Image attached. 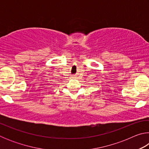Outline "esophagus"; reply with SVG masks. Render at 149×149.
<instances>
[{"label": "esophagus", "instance_id": "1", "mask_svg": "<svg viewBox=\"0 0 149 149\" xmlns=\"http://www.w3.org/2000/svg\"><path fill=\"white\" fill-rule=\"evenodd\" d=\"M72 77H73V78L75 77V75H72Z\"/></svg>", "mask_w": 149, "mask_h": 149}]
</instances>
